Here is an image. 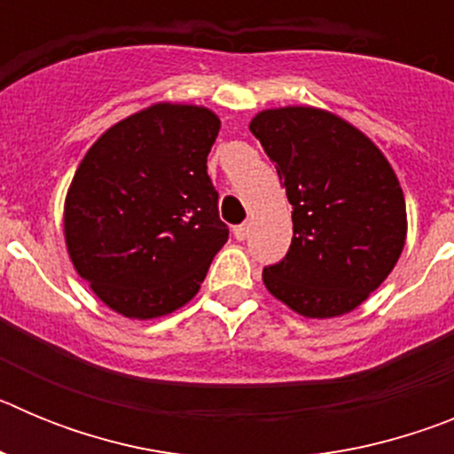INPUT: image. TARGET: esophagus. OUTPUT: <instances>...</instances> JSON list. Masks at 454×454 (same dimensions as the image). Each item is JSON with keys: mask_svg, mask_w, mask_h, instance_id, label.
Listing matches in <instances>:
<instances>
[{"mask_svg": "<svg viewBox=\"0 0 454 454\" xmlns=\"http://www.w3.org/2000/svg\"><path fill=\"white\" fill-rule=\"evenodd\" d=\"M247 231H250V227H247V224H239V227H234V239L236 240H246Z\"/></svg>", "mask_w": 454, "mask_h": 454, "instance_id": "obj_1", "label": "esophagus"}]
</instances>
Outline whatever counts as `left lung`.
<instances>
[{
  "instance_id": "obj_1",
  "label": "left lung",
  "mask_w": 454,
  "mask_h": 454,
  "mask_svg": "<svg viewBox=\"0 0 454 454\" xmlns=\"http://www.w3.org/2000/svg\"><path fill=\"white\" fill-rule=\"evenodd\" d=\"M293 204L286 256L263 284L304 318H336L375 291L403 254L407 207L366 134L314 106L266 108L250 122Z\"/></svg>"
}]
</instances>
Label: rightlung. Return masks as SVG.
Wrapping results in <instances>:
<instances>
[{"instance_id":"obj_1","label":"right lung","mask_w":454,"mask_h":454,"mask_svg":"<svg viewBox=\"0 0 454 454\" xmlns=\"http://www.w3.org/2000/svg\"><path fill=\"white\" fill-rule=\"evenodd\" d=\"M218 131L208 108L159 102L104 131L79 163L63 208L67 254L124 318L191 302L230 239L207 175Z\"/></svg>"}]
</instances>
